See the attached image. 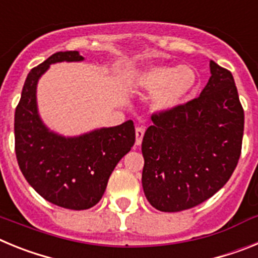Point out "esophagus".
<instances>
[{
  "mask_svg": "<svg viewBox=\"0 0 258 258\" xmlns=\"http://www.w3.org/2000/svg\"><path fill=\"white\" fill-rule=\"evenodd\" d=\"M143 136H145V126L143 125H138L136 127V145L140 146L142 143Z\"/></svg>",
  "mask_w": 258,
  "mask_h": 258,
  "instance_id": "1",
  "label": "esophagus"
}]
</instances>
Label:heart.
I'll list each match as a JSON object with an SVG mask.
<instances>
[{
  "instance_id": "obj_1",
  "label": "heart",
  "mask_w": 258,
  "mask_h": 258,
  "mask_svg": "<svg viewBox=\"0 0 258 258\" xmlns=\"http://www.w3.org/2000/svg\"><path fill=\"white\" fill-rule=\"evenodd\" d=\"M134 83L152 92V104L159 111L172 109L194 92L198 72L188 64L152 66L134 75Z\"/></svg>"
}]
</instances>
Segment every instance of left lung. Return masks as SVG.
<instances>
[{
  "label": "left lung",
  "instance_id": "obj_1",
  "mask_svg": "<svg viewBox=\"0 0 258 258\" xmlns=\"http://www.w3.org/2000/svg\"><path fill=\"white\" fill-rule=\"evenodd\" d=\"M208 84L187 103L152 115L142 141V186L154 208L179 212L225 186L241 152L244 111L231 72L211 60Z\"/></svg>",
  "mask_w": 258,
  "mask_h": 258
}]
</instances>
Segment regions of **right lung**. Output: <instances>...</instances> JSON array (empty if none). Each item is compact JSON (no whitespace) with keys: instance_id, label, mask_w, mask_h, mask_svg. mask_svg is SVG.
Masks as SVG:
<instances>
[{"instance_id":"obj_1","label":"right lung","mask_w":258,"mask_h":258,"mask_svg":"<svg viewBox=\"0 0 258 258\" xmlns=\"http://www.w3.org/2000/svg\"><path fill=\"white\" fill-rule=\"evenodd\" d=\"M79 51H59L32 68L15 109V154L27 182L47 202L83 211L103 197L109 175L136 142L132 120L79 137H63L42 122L36 90L50 64L81 61Z\"/></svg>"}]
</instances>
